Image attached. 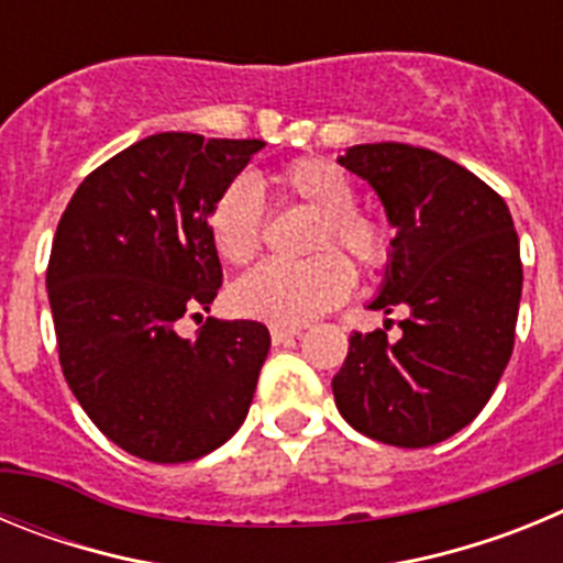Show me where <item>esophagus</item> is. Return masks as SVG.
Returning a JSON list of instances; mask_svg holds the SVG:
<instances>
[{"label":"esophagus","mask_w":563,"mask_h":563,"mask_svg":"<svg viewBox=\"0 0 563 563\" xmlns=\"http://www.w3.org/2000/svg\"><path fill=\"white\" fill-rule=\"evenodd\" d=\"M301 335V327H271V338L273 343H290L292 338Z\"/></svg>","instance_id":"34e87169"}]
</instances>
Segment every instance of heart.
<instances>
[{
    "label": "heart",
    "instance_id": "1",
    "mask_svg": "<svg viewBox=\"0 0 563 563\" xmlns=\"http://www.w3.org/2000/svg\"><path fill=\"white\" fill-rule=\"evenodd\" d=\"M276 186L318 213L310 233V251H324L305 262H267L239 278L231 301L239 316L271 327H305L338 307L355 287V271L343 247L366 271L386 265L391 253L389 231L366 213L355 211V183L324 157H301L276 174ZM262 200L251 180L228 183L211 211L208 233L225 262L247 265L262 247Z\"/></svg>",
    "mask_w": 563,
    "mask_h": 563
}]
</instances>
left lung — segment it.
Listing matches in <instances>:
<instances>
[{"mask_svg": "<svg viewBox=\"0 0 563 563\" xmlns=\"http://www.w3.org/2000/svg\"><path fill=\"white\" fill-rule=\"evenodd\" d=\"M375 188L395 228L369 310L406 312L402 335L355 332L332 377L352 429L426 449L474 420L514 352L521 256L514 217L490 186L429 148L363 143L338 157Z\"/></svg>", "mask_w": 563, "mask_h": 563, "instance_id": "obj_1", "label": "left lung"}]
</instances>
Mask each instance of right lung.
<instances>
[{
	"label": "right lung",
	"instance_id": "1",
	"mask_svg": "<svg viewBox=\"0 0 563 563\" xmlns=\"http://www.w3.org/2000/svg\"><path fill=\"white\" fill-rule=\"evenodd\" d=\"M265 146L161 132L114 154L73 194L47 265L58 361L89 420L148 462H191L245 422L271 332L208 318L222 287L208 233L217 194Z\"/></svg>",
	"mask_w": 563,
	"mask_h": 563
}]
</instances>
